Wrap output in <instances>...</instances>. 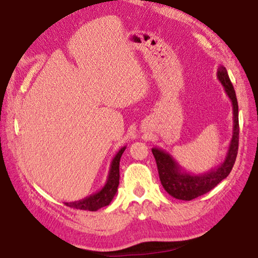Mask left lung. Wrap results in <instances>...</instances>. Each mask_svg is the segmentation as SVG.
I'll return each mask as SVG.
<instances>
[{
	"instance_id": "left-lung-1",
	"label": "left lung",
	"mask_w": 258,
	"mask_h": 258,
	"mask_svg": "<svg viewBox=\"0 0 258 258\" xmlns=\"http://www.w3.org/2000/svg\"><path fill=\"white\" fill-rule=\"evenodd\" d=\"M217 76L219 81L223 86L229 99L232 102L233 111L232 138L230 144H229L227 156L221 165L208 172H204V174H190V172L182 169L179 163L169 153L159 148H152V153L158 167L159 178H160L163 188L172 198L178 200L190 201L208 193V191L214 188L220 181L228 177L233 165H235L238 153V142H239L238 101L235 89H233L230 79H229L226 68L220 65L218 68Z\"/></svg>"
}]
</instances>
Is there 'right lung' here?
I'll list each match as a JSON object with an SVG mask.
<instances>
[{
  "label": "right lung",
  "instance_id": "add662e5",
  "mask_svg": "<svg viewBox=\"0 0 258 258\" xmlns=\"http://www.w3.org/2000/svg\"><path fill=\"white\" fill-rule=\"evenodd\" d=\"M125 149L126 147H123L116 153L113 161L110 163L106 184L99 191H97V193L88 196V198L83 200L76 201V202H68L64 204L73 209L88 211H97L101 208L107 207V205H109L111 201H113L114 196L116 195L117 187H118L119 184V160L121 154L125 151Z\"/></svg>",
  "mask_w": 258,
  "mask_h": 258
}]
</instances>
